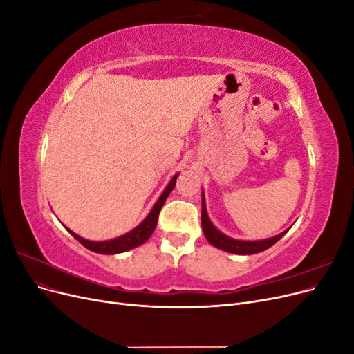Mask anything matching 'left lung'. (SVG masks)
I'll return each instance as SVG.
<instances>
[{"label":"left lung","mask_w":354,"mask_h":354,"mask_svg":"<svg viewBox=\"0 0 354 354\" xmlns=\"http://www.w3.org/2000/svg\"><path fill=\"white\" fill-rule=\"evenodd\" d=\"M201 223H202V230L203 234H205L207 241L216 246L218 250H223L230 254H239V255H251V254H257L266 251L267 248H270L281 238H283L286 232L291 229H286L282 233L276 234L273 238H267V239H261V241H241V239H233L227 234H224L223 232H220L216 226H214L212 221L208 217L207 212V205H205V194L202 192V214H201Z\"/></svg>","instance_id":"1"}]
</instances>
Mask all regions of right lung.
<instances>
[{
  "instance_id": "add662e5",
  "label": "right lung",
  "mask_w": 354,
  "mask_h": 354,
  "mask_svg": "<svg viewBox=\"0 0 354 354\" xmlns=\"http://www.w3.org/2000/svg\"><path fill=\"white\" fill-rule=\"evenodd\" d=\"M177 177H178V173L174 174V177L169 180V183L167 185V187L164 189L162 194H160V196L155 202V205L152 207L151 212L147 214L146 218L140 224H138L137 227H134L130 232H127L125 234H122V236H118V238L109 239V241H88V239L81 238L80 234L72 232L68 227H66V230L81 245H84L85 248L93 251V252H97V254L112 255V254H120V252L130 251V250L136 248V246H140L142 243H145L149 238H151V234L153 233V230L156 227V223H158L159 211H160V208H162V205L165 203V201H167V198L169 195V192L174 189Z\"/></svg>"
}]
</instances>
